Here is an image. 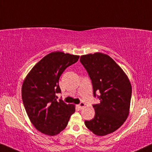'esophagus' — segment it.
<instances>
[{
  "label": "esophagus",
  "mask_w": 152,
  "mask_h": 152,
  "mask_svg": "<svg viewBox=\"0 0 152 152\" xmlns=\"http://www.w3.org/2000/svg\"><path fill=\"white\" fill-rule=\"evenodd\" d=\"M77 106H78V108H79L80 110H81L82 108H83V107H84V106H85V103H80Z\"/></svg>",
  "instance_id": "obj_1"
}]
</instances>
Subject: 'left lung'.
<instances>
[{
    "label": "left lung",
    "instance_id": "8db88e82",
    "mask_svg": "<svg viewBox=\"0 0 152 152\" xmlns=\"http://www.w3.org/2000/svg\"><path fill=\"white\" fill-rule=\"evenodd\" d=\"M80 61L91 79L94 97L100 100L93 105L94 118L85 120V125L98 136L110 134L128 117L132 96L129 78L112 58L103 53L83 55Z\"/></svg>",
    "mask_w": 152,
    "mask_h": 152
}]
</instances>
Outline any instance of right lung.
<instances>
[{
    "label": "right lung",
    "mask_w": 152,
    "mask_h": 152,
    "mask_svg": "<svg viewBox=\"0 0 152 152\" xmlns=\"http://www.w3.org/2000/svg\"><path fill=\"white\" fill-rule=\"evenodd\" d=\"M79 56L61 52H52L37 63L25 78L22 98L27 115L34 127L43 134L54 136L66 127L75 112V105L58 101L61 93L58 80Z\"/></svg>",
    "instance_id": "add662e5"
}]
</instances>
